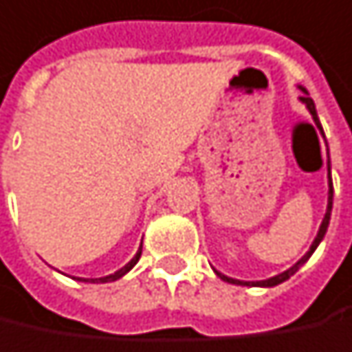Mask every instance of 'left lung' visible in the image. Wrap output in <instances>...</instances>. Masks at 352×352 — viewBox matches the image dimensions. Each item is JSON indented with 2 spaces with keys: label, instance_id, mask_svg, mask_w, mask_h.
Listing matches in <instances>:
<instances>
[{
  "label": "left lung",
  "instance_id": "8db88e82",
  "mask_svg": "<svg viewBox=\"0 0 352 352\" xmlns=\"http://www.w3.org/2000/svg\"><path fill=\"white\" fill-rule=\"evenodd\" d=\"M300 91H302V97H300V101L306 105V109L308 113L312 115V119H314V123H316V127L320 129V133H322V138H324V131H322V125H320V119H318V113H316V107H314V101L310 99V95H308V91L304 89V87H298ZM327 148H329V144H327ZM332 197H334V188H332V178H330V157H329V204H327V212H324V219H322V223H320V229H318V233H316V237H314V241L310 245V249L292 265V267H287L286 272H282V274H278V276H274V278H267V280H259V282H245V280H235V278H229V276H225V274H221V272H217L214 270V274L223 280V282H227V284H235V286H257V287H274L278 286V284H282V282H286L289 280L310 257H312V253L316 251V247L320 245V241L324 239V235H327V229H329V223H330V212H332Z\"/></svg>",
  "mask_w": 352,
  "mask_h": 352
}]
</instances>
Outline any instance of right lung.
Instances as JSON below:
<instances>
[{
  "label": "right lung",
  "instance_id": "right-lung-1",
  "mask_svg": "<svg viewBox=\"0 0 352 352\" xmlns=\"http://www.w3.org/2000/svg\"><path fill=\"white\" fill-rule=\"evenodd\" d=\"M140 255H142V245H140V249H138V253L131 257V261H127L121 270H117L115 274H109V276H103V278H74V280H78V282H87V284H109V282H115V280H119V278H123L127 272H131L133 270V265L140 261Z\"/></svg>",
  "mask_w": 352,
  "mask_h": 352
}]
</instances>
